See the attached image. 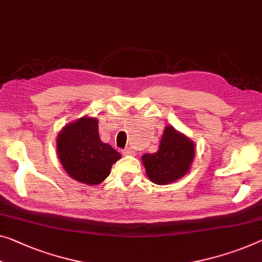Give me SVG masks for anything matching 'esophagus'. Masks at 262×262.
Listing matches in <instances>:
<instances>
[{
  "label": "esophagus",
  "instance_id": "1",
  "mask_svg": "<svg viewBox=\"0 0 262 262\" xmlns=\"http://www.w3.org/2000/svg\"><path fill=\"white\" fill-rule=\"evenodd\" d=\"M122 154H123L124 156H134V155H135V151L132 150V148L127 147V148H125V150H123Z\"/></svg>",
  "mask_w": 262,
  "mask_h": 262
}]
</instances>
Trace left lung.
<instances>
[{"instance_id":"1","label":"left lung","mask_w":262,"mask_h":262,"mask_svg":"<svg viewBox=\"0 0 262 262\" xmlns=\"http://www.w3.org/2000/svg\"><path fill=\"white\" fill-rule=\"evenodd\" d=\"M194 158V144L173 126H166L158 151L145 154L142 162L151 182L166 185L188 172Z\"/></svg>"}]
</instances>
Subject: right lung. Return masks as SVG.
Returning <instances> with one entry per match:
<instances>
[{
	"label": "right lung",
	"mask_w": 262,
	"mask_h": 262,
	"mask_svg": "<svg viewBox=\"0 0 262 262\" xmlns=\"http://www.w3.org/2000/svg\"><path fill=\"white\" fill-rule=\"evenodd\" d=\"M56 143L64 170L71 178L86 185L102 183L122 157L100 140L98 120L86 116L64 126Z\"/></svg>",
	"instance_id": "obj_1"
}]
</instances>
